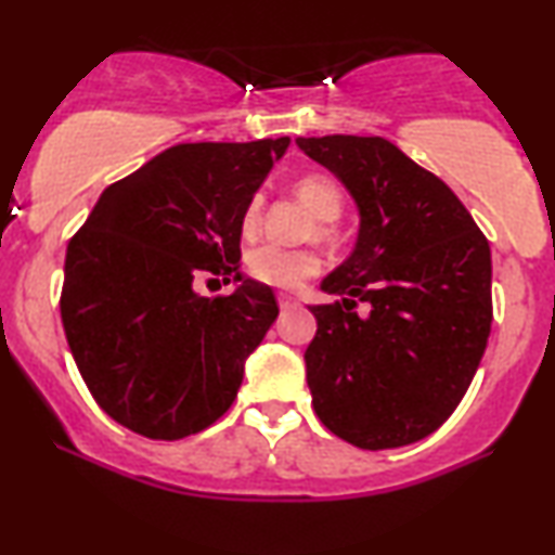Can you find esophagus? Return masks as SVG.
<instances>
[{"instance_id":"obj_1","label":"esophagus","mask_w":555,"mask_h":555,"mask_svg":"<svg viewBox=\"0 0 555 555\" xmlns=\"http://www.w3.org/2000/svg\"><path fill=\"white\" fill-rule=\"evenodd\" d=\"M278 302H280V310H291V308L298 306V298H295V295L280 293V295H278Z\"/></svg>"}]
</instances>
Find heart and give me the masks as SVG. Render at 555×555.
Returning <instances> with one entry per match:
<instances>
[{
	"instance_id": "1",
	"label": "heart",
	"mask_w": 555,
	"mask_h": 555,
	"mask_svg": "<svg viewBox=\"0 0 555 555\" xmlns=\"http://www.w3.org/2000/svg\"><path fill=\"white\" fill-rule=\"evenodd\" d=\"M295 194L321 222H333V219H338L340 209H344V194H340L338 184L323 177V173H306V177H300L295 181ZM257 224H260V196H255L247 204L245 215H242V230H245V234H253ZM321 232L328 234V227H323ZM247 268L249 275L260 280V283L293 291V287L306 283L308 278H313L321 262H318L315 253H310V249L262 245L249 253Z\"/></svg>"
}]
</instances>
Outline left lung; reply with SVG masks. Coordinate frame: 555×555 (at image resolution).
Listing matches in <instances>:
<instances>
[{"label":"left lung","instance_id":"obj_1","mask_svg":"<svg viewBox=\"0 0 555 555\" xmlns=\"http://www.w3.org/2000/svg\"><path fill=\"white\" fill-rule=\"evenodd\" d=\"M359 209L353 253L308 306L306 374L318 420L361 450L429 437L465 397L488 346L492 260L450 186L382 135L295 139ZM356 301L370 302L359 317Z\"/></svg>","mask_w":555,"mask_h":555}]
</instances>
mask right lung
Instances as JSON below:
<instances>
[{
  "label": "right lung",
  "instance_id": "obj_1",
  "mask_svg": "<svg viewBox=\"0 0 555 555\" xmlns=\"http://www.w3.org/2000/svg\"><path fill=\"white\" fill-rule=\"evenodd\" d=\"M287 146L283 135L166 149L105 189L67 245V346L103 412L135 435H196L237 397L278 318L270 285L240 270L242 215ZM199 271L238 287L204 299Z\"/></svg>",
  "mask_w": 555,
  "mask_h": 555
}]
</instances>
